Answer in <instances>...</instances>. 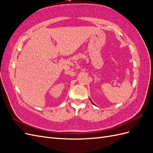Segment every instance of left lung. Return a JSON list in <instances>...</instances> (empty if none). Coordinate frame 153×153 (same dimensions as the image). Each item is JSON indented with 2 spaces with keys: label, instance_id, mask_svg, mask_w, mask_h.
<instances>
[{
  "label": "left lung",
  "instance_id": "obj_1",
  "mask_svg": "<svg viewBox=\"0 0 153 153\" xmlns=\"http://www.w3.org/2000/svg\"><path fill=\"white\" fill-rule=\"evenodd\" d=\"M90 101H91V103H92V104H93V105H95V104H94V103H93V102H92V101H91V99H90Z\"/></svg>",
  "mask_w": 153,
  "mask_h": 153
}]
</instances>
